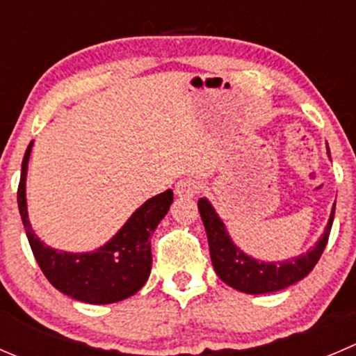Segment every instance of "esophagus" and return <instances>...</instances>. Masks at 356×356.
Returning a JSON list of instances; mask_svg holds the SVG:
<instances>
[{
  "label": "esophagus",
  "mask_w": 356,
  "mask_h": 356,
  "mask_svg": "<svg viewBox=\"0 0 356 356\" xmlns=\"http://www.w3.org/2000/svg\"><path fill=\"white\" fill-rule=\"evenodd\" d=\"M202 189V186H200V182L196 181V179H191V177H184L181 179V181L175 184V195L179 196H193L196 195V193Z\"/></svg>",
  "instance_id": "34e87169"
}]
</instances>
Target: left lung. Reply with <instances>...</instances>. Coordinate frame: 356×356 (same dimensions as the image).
I'll return each mask as SVG.
<instances>
[{
    "label": "left lung",
    "mask_w": 356,
    "mask_h": 356,
    "mask_svg": "<svg viewBox=\"0 0 356 356\" xmlns=\"http://www.w3.org/2000/svg\"><path fill=\"white\" fill-rule=\"evenodd\" d=\"M198 210L203 226H205L207 236H209L210 257H212L217 277L224 284L236 289V291L245 292V294H266V292H277L285 287H291L296 282L302 280L315 268V264L325 250L327 241H329L336 207H332V213H330V219L327 222L325 233L322 234L318 243L306 254L284 262H262L248 257L231 241L222 220L217 217L212 205L205 198L198 202Z\"/></svg>",
    "instance_id": "1"
}]
</instances>
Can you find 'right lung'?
Returning a JSON list of instances; mask_svg holds the SVG:
<instances>
[{
    "label": "right lung",
    "mask_w": 356,
    "mask_h": 356,
    "mask_svg": "<svg viewBox=\"0 0 356 356\" xmlns=\"http://www.w3.org/2000/svg\"><path fill=\"white\" fill-rule=\"evenodd\" d=\"M31 147L33 143L24 154L17 202L31 250L47 280L62 294L88 305L118 302L139 292L149 278L153 262L149 236L174 202L172 189L147 200L109 243L92 254L54 250L40 241L27 219L26 174Z\"/></svg>",
    "instance_id": "1"
}]
</instances>
